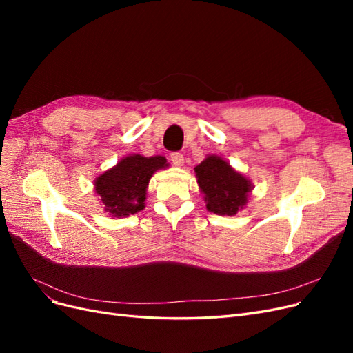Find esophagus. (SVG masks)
Segmentation results:
<instances>
[{"label": "esophagus", "mask_w": 353, "mask_h": 353, "mask_svg": "<svg viewBox=\"0 0 353 353\" xmlns=\"http://www.w3.org/2000/svg\"><path fill=\"white\" fill-rule=\"evenodd\" d=\"M170 160H172V163L175 166H183V163H184V157L179 152H175V153L170 154Z\"/></svg>", "instance_id": "34e87169"}]
</instances>
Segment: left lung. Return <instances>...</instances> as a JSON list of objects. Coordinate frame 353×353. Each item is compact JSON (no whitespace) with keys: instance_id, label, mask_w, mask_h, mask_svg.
<instances>
[{"instance_id":"left-lung-1","label":"left lung","mask_w":353,"mask_h":353,"mask_svg":"<svg viewBox=\"0 0 353 353\" xmlns=\"http://www.w3.org/2000/svg\"><path fill=\"white\" fill-rule=\"evenodd\" d=\"M194 172L209 212L232 216L244 209L252 183L222 157L208 156L194 168Z\"/></svg>"}]
</instances>
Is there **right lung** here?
I'll use <instances>...</instances> for the list:
<instances>
[{"label": "right lung", "instance_id": "add662e5", "mask_svg": "<svg viewBox=\"0 0 353 353\" xmlns=\"http://www.w3.org/2000/svg\"><path fill=\"white\" fill-rule=\"evenodd\" d=\"M163 156H126L116 166L95 178V193L112 216H130L144 209L148 181L159 169L168 168Z\"/></svg>", "mask_w": 353, "mask_h": 353}]
</instances>
